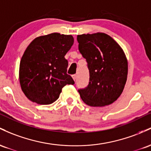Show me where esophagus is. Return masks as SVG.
<instances>
[{"label":"esophagus","mask_w":151,"mask_h":151,"mask_svg":"<svg viewBox=\"0 0 151 151\" xmlns=\"http://www.w3.org/2000/svg\"><path fill=\"white\" fill-rule=\"evenodd\" d=\"M72 77H73V80L76 81V77H77V76H76V74H74V75L72 76Z\"/></svg>","instance_id":"obj_1"}]
</instances>
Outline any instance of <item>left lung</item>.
Listing matches in <instances>:
<instances>
[{
    "mask_svg": "<svg viewBox=\"0 0 151 151\" xmlns=\"http://www.w3.org/2000/svg\"><path fill=\"white\" fill-rule=\"evenodd\" d=\"M78 50L86 58L89 83L79 89L81 99L93 107L108 106L123 92L128 76V61L123 49L103 33L77 36Z\"/></svg>",
    "mask_w": 151,
    "mask_h": 151,
    "instance_id": "left-lung-1",
    "label": "left lung"
}]
</instances>
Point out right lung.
I'll list each match as a JSON object with an SVG mask.
<instances>
[{
	"label": "right lung",
	"instance_id": "add662e5",
	"mask_svg": "<svg viewBox=\"0 0 151 151\" xmlns=\"http://www.w3.org/2000/svg\"><path fill=\"white\" fill-rule=\"evenodd\" d=\"M73 42L71 35L53 33L35 38L27 47L20 63L19 81L30 101L51 104L65 85L75 83L67 74L68 62L65 58Z\"/></svg>",
	"mask_w": 151,
	"mask_h": 151
}]
</instances>
